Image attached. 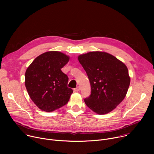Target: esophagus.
I'll return each instance as SVG.
<instances>
[{
    "label": "esophagus",
    "instance_id": "esophagus-1",
    "mask_svg": "<svg viewBox=\"0 0 154 154\" xmlns=\"http://www.w3.org/2000/svg\"><path fill=\"white\" fill-rule=\"evenodd\" d=\"M80 86H77V88H75L74 89V91H76V92H78V91H80Z\"/></svg>",
    "mask_w": 154,
    "mask_h": 154
}]
</instances>
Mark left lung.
Segmentation results:
<instances>
[{"label":"left lung","mask_w":154,"mask_h":154,"mask_svg":"<svg viewBox=\"0 0 154 154\" xmlns=\"http://www.w3.org/2000/svg\"><path fill=\"white\" fill-rule=\"evenodd\" d=\"M78 60L90 80L91 92L85 103L99 115L111 112L125 98L130 83L125 64L105 52H90Z\"/></svg>","instance_id":"8db88e82"}]
</instances>
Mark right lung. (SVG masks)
Returning a JSON list of instances; mask_svg holds the SVG:
<instances>
[{
  "label": "right lung",
  "mask_w": 154,
  "mask_h": 154,
  "mask_svg": "<svg viewBox=\"0 0 154 154\" xmlns=\"http://www.w3.org/2000/svg\"><path fill=\"white\" fill-rule=\"evenodd\" d=\"M69 57L49 51L37 57L25 74V85L34 103L41 110L51 112L66 104L73 93L68 87V77L61 69Z\"/></svg>",
  "instance_id": "1"
}]
</instances>
